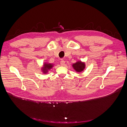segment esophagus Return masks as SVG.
I'll return each instance as SVG.
<instances>
[{
  "label": "esophagus",
  "mask_w": 127,
  "mask_h": 127,
  "mask_svg": "<svg viewBox=\"0 0 127 127\" xmlns=\"http://www.w3.org/2000/svg\"><path fill=\"white\" fill-rule=\"evenodd\" d=\"M60 64L61 65V66H64V65H65V61L64 60H63V59L61 60V61H60Z\"/></svg>",
  "instance_id": "obj_1"
}]
</instances>
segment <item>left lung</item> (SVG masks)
Masks as SVG:
<instances>
[{"instance_id":"8db88e82","label":"left lung","mask_w":127,"mask_h":127,"mask_svg":"<svg viewBox=\"0 0 127 127\" xmlns=\"http://www.w3.org/2000/svg\"><path fill=\"white\" fill-rule=\"evenodd\" d=\"M85 64L81 62V61H78L75 64H72V67L74 68V69L78 72L82 71L84 68H85Z\"/></svg>"}]
</instances>
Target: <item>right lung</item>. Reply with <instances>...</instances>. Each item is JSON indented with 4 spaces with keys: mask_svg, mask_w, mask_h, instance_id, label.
<instances>
[{
    "mask_svg": "<svg viewBox=\"0 0 127 127\" xmlns=\"http://www.w3.org/2000/svg\"><path fill=\"white\" fill-rule=\"evenodd\" d=\"M53 67V64H44V67L42 68V70L44 73H47L48 70H50Z\"/></svg>",
    "mask_w": 127,
    "mask_h": 127,
    "instance_id": "add662e5",
    "label": "right lung"
}]
</instances>
